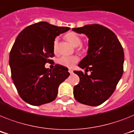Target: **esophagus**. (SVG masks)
<instances>
[{"mask_svg":"<svg viewBox=\"0 0 134 134\" xmlns=\"http://www.w3.org/2000/svg\"><path fill=\"white\" fill-rule=\"evenodd\" d=\"M69 72L70 73V74H72L73 73H74V72H73L72 69H69Z\"/></svg>","mask_w":134,"mask_h":134,"instance_id":"esophagus-1","label":"esophagus"}]
</instances>
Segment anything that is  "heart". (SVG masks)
I'll return each mask as SVG.
<instances>
[{
	"mask_svg": "<svg viewBox=\"0 0 134 134\" xmlns=\"http://www.w3.org/2000/svg\"><path fill=\"white\" fill-rule=\"evenodd\" d=\"M65 39L68 42L70 43L74 47H77V50L78 52L82 53L86 52V48L81 44L82 39L80 37V36L77 35L76 33L73 32H68L65 35ZM52 49H53L54 53L57 54L58 51V39L57 38H55L54 39ZM78 60H79V58L76 55L71 56V57H61L58 59V63L64 67L72 68L78 62Z\"/></svg>",
	"mask_w": 134,
	"mask_h": 134,
	"instance_id": "1",
	"label": "heart"
}]
</instances>
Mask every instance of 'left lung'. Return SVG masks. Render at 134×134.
Wrapping results in <instances>:
<instances>
[{"label":"left lung","mask_w":134,"mask_h":134,"mask_svg":"<svg viewBox=\"0 0 134 134\" xmlns=\"http://www.w3.org/2000/svg\"><path fill=\"white\" fill-rule=\"evenodd\" d=\"M72 31L87 35L89 46L88 54L78 65L85 69L84 73L74 71L80 77V82L74 87V97L85 105H99L112 95L122 77L123 48L114 32L100 24L74 28Z\"/></svg>","instance_id":"1"}]
</instances>
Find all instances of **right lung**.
<instances>
[{
  "label": "right lung",
  "mask_w": 134,
  "mask_h": 134,
  "mask_svg": "<svg viewBox=\"0 0 134 134\" xmlns=\"http://www.w3.org/2000/svg\"><path fill=\"white\" fill-rule=\"evenodd\" d=\"M69 29L40 22L26 27L17 37L9 65L14 85L26 103L40 105L54 101L59 85L69 77L66 67L57 64L51 70L45 65L53 62L54 39Z\"/></svg>",
  "instance_id": "1"
}]
</instances>
